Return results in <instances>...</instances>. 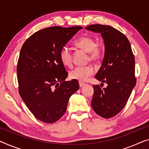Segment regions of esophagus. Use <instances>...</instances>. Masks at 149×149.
Segmentation results:
<instances>
[{"label":"esophagus","instance_id":"34e87169","mask_svg":"<svg viewBox=\"0 0 149 149\" xmlns=\"http://www.w3.org/2000/svg\"><path fill=\"white\" fill-rule=\"evenodd\" d=\"M79 87H83V86H85V84H84V83H83V82H79Z\"/></svg>","mask_w":149,"mask_h":149}]
</instances>
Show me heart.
Returning a JSON list of instances; mask_svg holds the SVG:
<instances>
[{"label": "heart", "instance_id": "1", "mask_svg": "<svg viewBox=\"0 0 149 149\" xmlns=\"http://www.w3.org/2000/svg\"><path fill=\"white\" fill-rule=\"evenodd\" d=\"M74 46L89 53V60L96 62L101 57V50L94 39L90 37H81L74 42ZM59 58L62 64L66 67H72L73 64V57L70 50L64 47L59 52ZM94 69L91 66L76 67L70 71V77L71 79L79 81H86L89 77L94 74Z\"/></svg>", "mask_w": 149, "mask_h": 149}]
</instances>
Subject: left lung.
I'll return each instance as SVG.
<instances>
[{"instance_id": "left-lung-1", "label": "left lung", "mask_w": 149, "mask_h": 149, "mask_svg": "<svg viewBox=\"0 0 149 149\" xmlns=\"http://www.w3.org/2000/svg\"><path fill=\"white\" fill-rule=\"evenodd\" d=\"M86 29L100 33L104 39V57L95 77L108 86H93L91 105L97 115L110 118L123 109L136 85L134 57L127 37L112 26L97 24Z\"/></svg>"}]
</instances>
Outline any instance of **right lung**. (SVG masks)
Returning <instances> with one entry per match:
<instances>
[{
	"mask_svg": "<svg viewBox=\"0 0 149 149\" xmlns=\"http://www.w3.org/2000/svg\"><path fill=\"white\" fill-rule=\"evenodd\" d=\"M81 29H43L22 47L17 67L19 94L35 118L43 123L58 120L67 110L70 97L79 89L77 80L65 81L68 74L59 52Z\"/></svg>",
	"mask_w": 149,
	"mask_h": 149,
	"instance_id": "obj_1",
	"label": "right lung"
}]
</instances>
